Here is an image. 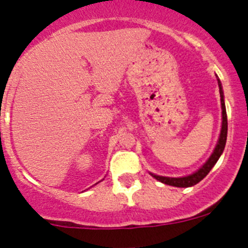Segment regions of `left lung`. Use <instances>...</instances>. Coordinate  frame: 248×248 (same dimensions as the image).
<instances>
[{"label": "left lung", "instance_id": "1", "mask_svg": "<svg viewBox=\"0 0 248 248\" xmlns=\"http://www.w3.org/2000/svg\"><path fill=\"white\" fill-rule=\"evenodd\" d=\"M218 80V86H219V94H221V104H222V129L221 134H219L218 142H217L216 147H215L214 152L210 156V158L207 159L206 163L199 169L198 171L193 172L192 175L185 177H164V176H158V175L151 174L155 179H157L158 181L163 182V184L169 185V186H175V187H191L194 185L198 184L199 181H202L210 170L212 169V167L216 164V162L218 161V158L221 157L222 152H223L224 146H226L227 141V133H228V120H227V111H226V106H224V99H223V91H222V85L221 81Z\"/></svg>", "mask_w": 248, "mask_h": 248}]
</instances>
